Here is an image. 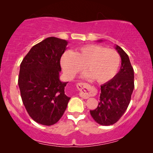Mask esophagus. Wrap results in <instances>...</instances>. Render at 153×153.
<instances>
[{"label": "esophagus", "instance_id": "34e87169", "mask_svg": "<svg viewBox=\"0 0 153 153\" xmlns=\"http://www.w3.org/2000/svg\"><path fill=\"white\" fill-rule=\"evenodd\" d=\"M77 88L80 91V97L87 99L90 97L91 95V86L88 83L85 82H79L77 85Z\"/></svg>", "mask_w": 153, "mask_h": 153}]
</instances>
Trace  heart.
Segmentation results:
<instances>
[{
	"instance_id": "obj_1",
	"label": "heart",
	"mask_w": 153,
	"mask_h": 153,
	"mask_svg": "<svg viewBox=\"0 0 153 153\" xmlns=\"http://www.w3.org/2000/svg\"><path fill=\"white\" fill-rule=\"evenodd\" d=\"M121 64L119 52L98 45H88L75 52H66L60 59V65L65 75L73 78L85 66L87 73L82 76L93 79L99 83L109 81L117 75Z\"/></svg>"
}]
</instances>
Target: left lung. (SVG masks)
Masks as SVG:
<instances>
[{
    "label": "left lung",
    "instance_id": "1",
    "mask_svg": "<svg viewBox=\"0 0 153 153\" xmlns=\"http://www.w3.org/2000/svg\"><path fill=\"white\" fill-rule=\"evenodd\" d=\"M115 49L122 59L120 71L111 80L101 85L99 105L96 109L90 111L93 119L103 126L115 124L122 117L129 106L134 88V70L129 56L118 45Z\"/></svg>",
    "mask_w": 153,
    "mask_h": 153
}]
</instances>
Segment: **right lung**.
I'll return each mask as SVG.
<instances>
[{"label":"right lung","mask_w":153,"mask_h":153,"mask_svg":"<svg viewBox=\"0 0 153 153\" xmlns=\"http://www.w3.org/2000/svg\"><path fill=\"white\" fill-rule=\"evenodd\" d=\"M68 42L50 36L31 47L22 60L19 86L23 103L33 120L46 126L62 117L71 98L59 80L60 58Z\"/></svg>","instance_id":"right-lung-1"}]
</instances>
